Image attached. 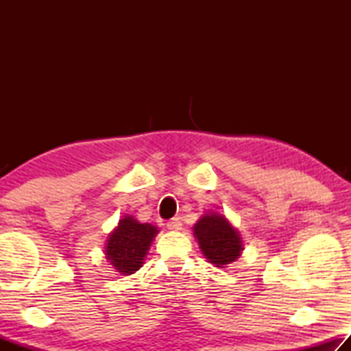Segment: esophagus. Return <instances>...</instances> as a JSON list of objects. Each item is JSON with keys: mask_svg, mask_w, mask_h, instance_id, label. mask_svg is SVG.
<instances>
[{"mask_svg": "<svg viewBox=\"0 0 351 351\" xmlns=\"http://www.w3.org/2000/svg\"><path fill=\"white\" fill-rule=\"evenodd\" d=\"M181 226H182V223L180 218H171L167 221V229H170V230H180Z\"/></svg>", "mask_w": 351, "mask_h": 351, "instance_id": "esophagus-1", "label": "esophagus"}]
</instances>
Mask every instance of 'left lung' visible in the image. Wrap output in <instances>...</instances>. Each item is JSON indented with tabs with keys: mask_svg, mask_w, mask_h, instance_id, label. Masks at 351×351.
<instances>
[{
	"mask_svg": "<svg viewBox=\"0 0 351 351\" xmlns=\"http://www.w3.org/2000/svg\"><path fill=\"white\" fill-rule=\"evenodd\" d=\"M193 234L198 239L201 251L210 263L223 266L239 258L241 252L239 232L223 215L207 213L195 226Z\"/></svg>",
	"mask_w": 351,
	"mask_h": 351,
	"instance_id": "obj_1",
	"label": "left lung"
}]
</instances>
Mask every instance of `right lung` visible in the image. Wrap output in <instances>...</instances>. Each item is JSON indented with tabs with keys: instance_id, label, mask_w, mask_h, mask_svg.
<instances>
[{
	"instance_id": "right-lung-1",
	"label": "right lung",
	"mask_w": 351,
	"mask_h": 351,
	"mask_svg": "<svg viewBox=\"0 0 351 351\" xmlns=\"http://www.w3.org/2000/svg\"><path fill=\"white\" fill-rule=\"evenodd\" d=\"M156 234L158 229L153 224H142L133 217L122 218L108 239L106 258L121 274H133L141 268Z\"/></svg>"
}]
</instances>
